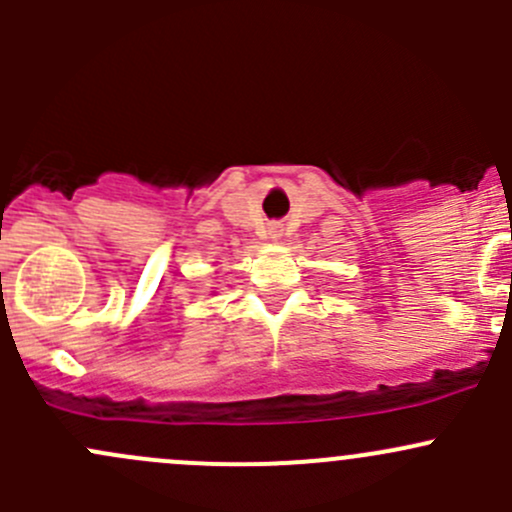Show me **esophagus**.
I'll list each match as a JSON object with an SVG mask.
<instances>
[{
	"label": "esophagus",
	"mask_w": 512,
	"mask_h": 512,
	"mask_svg": "<svg viewBox=\"0 0 512 512\" xmlns=\"http://www.w3.org/2000/svg\"><path fill=\"white\" fill-rule=\"evenodd\" d=\"M270 237H272V240H280V237H282V227L280 225H272L270 227Z\"/></svg>",
	"instance_id": "34e87169"
}]
</instances>
